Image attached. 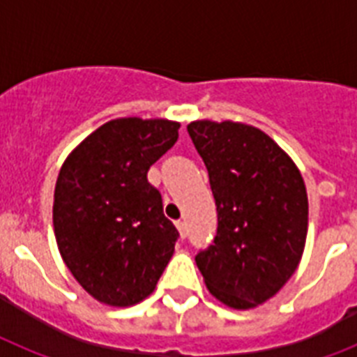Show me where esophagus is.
Returning <instances> with one entry per match:
<instances>
[{"label":"esophagus","instance_id":"esophagus-1","mask_svg":"<svg viewBox=\"0 0 357 357\" xmlns=\"http://www.w3.org/2000/svg\"><path fill=\"white\" fill-rule=\"evenodd\" d=\"M176 228H178L179 231V237H187V224H185V220H178V222H176Z\"/></svg>","mask_w":357,"mask_h":357}]
</instances>
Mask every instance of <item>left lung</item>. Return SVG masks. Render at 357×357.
I'll return each instance as SVG.
<instances>
[{"mask_svg":"<svg viewBox=\"0 0 357 357\" xmlns=\"http://www.w3.org/2000/svg\"><path fill=\"white\" fill-rule=\"evenodd\" d=\"M209 172L217 237L196 255L209 293L234 310L272 298L298 268L307 237V192L298 167L248 123L187 126Z\"/></svg>","mask_w":357,"mask_h":357,"instance_id":"obj_1","label":"left lung"}]
</instances>
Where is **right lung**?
Instances as JSON below:
<instances>
[{"mask_svg": "<svg viewBox=\"0 0 357 357\" xmlns=\"http://www.w3.org/2000/svg\"><path fill=\"white\" fill-rule=\"evenodd\" d=\"M179 122L109 120L64 159L53 229L64 265L102 304L148 298L174 255L178 229L165 217L148 170L178 140Z\"/></svg>", "mask_w": 357, "mask_h": 357, "instance_id": "1", "label": "right lung"}]
</instances>
